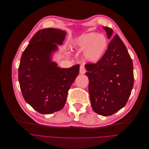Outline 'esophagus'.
I'll list each match as a JSON object with an SVG mask.
<instances>
[{
	"label": "esophagus",
	"mask_w": 149,
	"mask_h": 149,
	"mask_svg": "<svg viewBox=\"0 0 149 149\" xmlns=\"http://www.w3.org/2000/svg\"><path fill=\"white\" fill-rule=\"evenodd\" d=\"M79 73L80 74H84L86 73V69L84 66L81 65L79 68Z\"/></svg>",
	"instance_id": "esophagus-1"
}]
</instances>
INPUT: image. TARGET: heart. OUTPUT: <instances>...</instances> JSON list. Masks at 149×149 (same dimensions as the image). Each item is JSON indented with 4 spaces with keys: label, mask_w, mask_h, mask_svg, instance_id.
I'll use <instances>...</instances> for the list:
<instances>
[{
    "label": "heart",
    "mask_w": 149,
    "mask_h": 149,
    "mask_svg": "<svg viewBox=\"0 0 149 149\" xmlns=\"http://www.w3.org/2000/svg\"><path fill=\"white\" fill-rule=\"evenodd\" d=\"M72 47L83 52V60L90 64H95L100 61L108 47V40L102 33L94 31L82 33L72 42Z\"/></svg>",
    "instance_id": "heart-1"
}]
</instances>
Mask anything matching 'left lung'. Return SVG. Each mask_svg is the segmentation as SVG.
I'll use <instances>...</instances> for the list:
<instances>
[{"label":"left lung","mask_w":149,"mask_h":149,"mask_svg":"<svg viewBox=\"0 0 149 149\" xmlns=\"http://www.w3.org/2000/svg\"><path fill=\"white\" fill-rule=\"evenodd\" d=\"M107 38L113 30L102 26ZM91 106L96 113L111 116L124 107L134 86L133 63L127 48L118 35L111 40L102 59L86 65Z\"/></svg>","instance_id":"left-lung-1"}]
</instances>
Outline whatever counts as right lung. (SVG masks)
Here are the masks:
<instances>
[{
    "mask_svg": "<svg viewBox=\"0 0 149 149\" xmlns=\"http://www.w3.org/2000/svg\"><path fill=\"white\" fill-rule=\"evenodd\" d=\"M65 30H40L30 40L21 57L19 81L25 101L43 114L63 108L68 91L79 71V65L61 68L53 55L63 43Z\"/></svg>",
    "mask_w": 149,
    "mask_h": 149,
    "instance_id": "obj_1",
    "label": "right lung"
}]
</instances>
